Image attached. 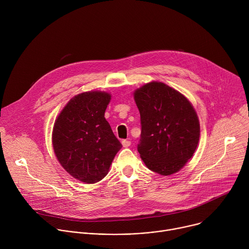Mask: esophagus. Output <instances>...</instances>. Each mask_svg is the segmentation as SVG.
<instances>
[{"mask_svg":"<svg viewBox=\"0 0 249 249\" xmlns=\"http://www.w3.org/2000/svg\"><path fill=\"white\" fill-rule=\"evenodd\" d=\"M122 146L124 148H128L131 146V142L129 140H122Z\"/></svg>","mask_w":249,"mask_h":249,"instance_id":"obj_1","label":"esophagus"}]
</instances>
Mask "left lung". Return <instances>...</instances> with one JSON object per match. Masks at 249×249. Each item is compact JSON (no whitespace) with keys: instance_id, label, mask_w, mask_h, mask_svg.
<instances>
[{"instance_id":"8db88e82","label":"left lung","mask_w":249,"mask_h":249,"mask_svg":"<svg viewBox=\"0 0 249 249\" xmlns=\"http://www.w3.org/2000/svg\"><path fill=\"white\" fill-rule=\"evenodd\" d=\"M134 99L142 132L138 152L147 167L161 175L179 171L196 151L200 123L190 101L160 82L137 89Z\"/></svg>"}]
</instances>
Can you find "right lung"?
<instances>
[{"instance_id":"add662e5","label":"right lung","mask_w":249,"mask_h":249,"mask_svg":"<svg viewBox=\"0 0 249 249\" xmlns=\"http://www.w3.org/2000/svg\"><path fill=\"white\" fill-rule=\"evenodd\" d=\"M110 99L105 91L80 93L70 99L54 123L52 144L57 160L85 183L100 181L122 148L104 117Z\"/></svg>"}]
</instances>
